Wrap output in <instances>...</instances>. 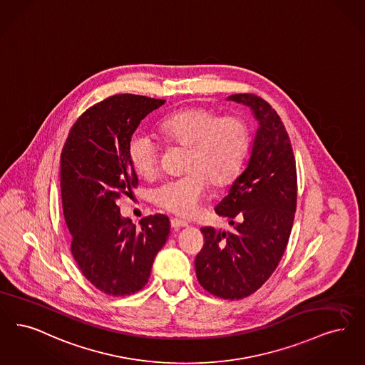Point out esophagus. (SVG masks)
Returning <instances> with one entry per match:
<instances>
[{"mask_svg":"<svg viewBox=\"0 0 365 365\" xmlns=\"http://www.w3.org/2000/svg\"><path fill=\"white\" fill-rule=\"evenodd\" d=\"M189 222L187 221H183V220L173 219L171 220V227L174 230H179V228H183V227H187Z\"/></svg>","mask_w":365,"mask_h":365,"instance_id":"obj_1","label":"esophagus"}]
</instances>
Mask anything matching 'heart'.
Returning <instances> with one entry per match:
<instances>
[{
  "label": "heart",
  "mask_w": 365,
  "mask_h": 365,
  "mask_svg": "<svg viewBox=\"0 0 365 365\" xmlns=\"http://www.w3.org/2000/svg\"><path fill=\"white\" fill-rule=\"evenodd\" d=\"M159 130L170 144L189 148V174L164 182L155 190V202L178 216L192 217L206 197L209 182L216 187L225 186L240 171L250 146L247 123L234 115L219 118L209 108H186L163 118ZM129 156L141 175H156L160 148L152 135L145 131L133 134Z\"/></svg>",
  "instance_id": "obj_1"
}]
</instances>
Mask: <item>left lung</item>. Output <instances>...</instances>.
<instances>
[{
	"mask_svg": "<svg viewBox=\"0 0 365 365\" xmlns=\"http://www.w3.org/2000/svg\"><path fill=\"white\" fill-rule=\"evenodd\" d=\"M258 120L250 158L215 210L232 230L201 228L205 246L195 258L202 288L227 300L259 289L273 274L291 235L297 182L291 140L277 113L262 98L236 93Z\"/></svg>",
	"mask_w": 365,
	"mask_h": 365,
	"instance_id": "1",
	"label": "left lung"
}]
</instances>
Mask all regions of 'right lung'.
Masks as SVG:
<instances>
[{"instance_id":"right-lung-1","label":"right lung","mask_w":365,"mask_h":365,"mask_svg":"<svg viewBox=\"0 0 365 365\" xmlns=\"http://www.w3.org/2000/svg\"><path fill=\"white\" fill-rule=\"evenodd\" d=\"M164 103L130 93L107 98L77 119L61 153L62 207L74 261L106 294L143 289L170 235L167 216L144 217L137 228L117 205L138 183L129 156L133 133Z\"/></svg>"}]
</instances>
